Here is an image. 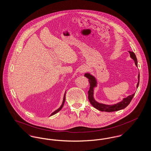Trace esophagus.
<instances>
[{
    "label": "esophagus",
    "mask_w": 151,
    "mask_h": 151,
    "mask_svg": "<svg viewBox=\"0 0 151 151\" xmlns=\"http://www.w3.org/2000/svg\"><path fill=\"white\" fill-rule=\"evenodd\" d=\"M86 70H87V68H86V67H81V68H80V72L81 73H84V72H86Z\"/></svg>",
    "instance_id": "obj_1"
}]
</instances>
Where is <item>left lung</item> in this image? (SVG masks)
Here are the masks:
<instances>
[{"label": "left lung", "mask_w": 151, "mask_h": 151, "mask_svg": "<svg viewBox=\"0 0 151 151\" xmlns=\"http://www.w3.org/2000/svg\"><path fill=\"white\" fill-rule=\"evenodd\" d=\"M130 54L131 58L134 60L135 65L137 66V60L136 57V55L134 52L129 51ZM86 78L89 79V82L90 84V88L89 90L88 91V99L91 104V105L93 106L94 108L98 109L99 110H100L102 111H106V112H113L115 111H118L120 110L123 109L126 107H127L129 105L130 102L132 100L133 97L134 96L135 93L132 94L131 95H129L127 97L124 98L123 100L117 104H115L114 105H106L104 104H101L94 100L93 97V89L94 88L97 86V81L96 79L89 73H85L84 75ZM139 79H140V74L139 72L138 75V82L137 84V88L139 84Z\"/></svg>", "instance_id": "left-lung-1"}]
</instances>
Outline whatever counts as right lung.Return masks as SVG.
<instances>
[{"label": "right lung", "instance_id": "1", "mask_svg": "<svg viewBox=\"0 0 151 151\" xmlns=\"http://www.w3.org/2000/svg\"><path fill=\"white\" fill-rule=\"evenodd\" d=\"M65 92H66V91H65ZM65 95H64V97H63V102H62V105L60 106V107L58 109H57V110H55V111H54L53 113H52L51 114L50 116L51 115H54V114H56V113H57L58 112H59L61 109H62V108H63V105H64V104H65Z\"/></svg>", "mask_w": 151, "mask_h": 151}]
</instances>
